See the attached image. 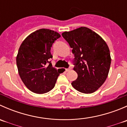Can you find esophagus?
<instances>
[{
  "label": "esophagus",
  "instance_id": "34e87169",
  "mask_svg": "<svg viewBox=\"0 0 127 127\" xmlns=\"http://www.w3.org/2000/svg\"><path fill=\"white\" fill-rule=\"evenodd\" d=\"M72 69V66H69V68H67L66 69V71H69L70 70Z\"/></svg>",
  "mask_w": 127,
  "mask_h": 127
}]
</instances>
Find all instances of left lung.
<instances>
[{"instance_id": "1", "label": "left lung", "mask_w": 127, "mask_h": 127, "mask_svg": "<svg viewBox=\"0 0 127 127\" xmlns=\"http://www.w3.org/2000/svg\"><path fill=\"white\" fill-rule=\"evenodd\" d=\"M62 35L74 55L73 69L78 77L72 85L81 93H93L104 84L109 71L111 58L107 43L86 27L64 32Z\"/></svg>"}]
</instances>
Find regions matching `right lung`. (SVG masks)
I'll list each match as a JSON object with an SVG mask.
<instances>
[{
  "label": "right lung",
  "mask_w": 127,
  "mask_h": 127,
  "mask_svg": "<svg viewBox=\"0 0 127 127\" xmlns=\"http://www.w3.org/2000/svg\"><path fill=\"white\" fill-rule=\"evenodd\" d=\"M61 37L54 31L40 29L28 35L22 42L16 56L19 75L27 88L43 94L54 88L60 69L52 66L50 50L55 41Z\"/></svg>",
  "instance_id": "obj_1"
}]
</instances>
